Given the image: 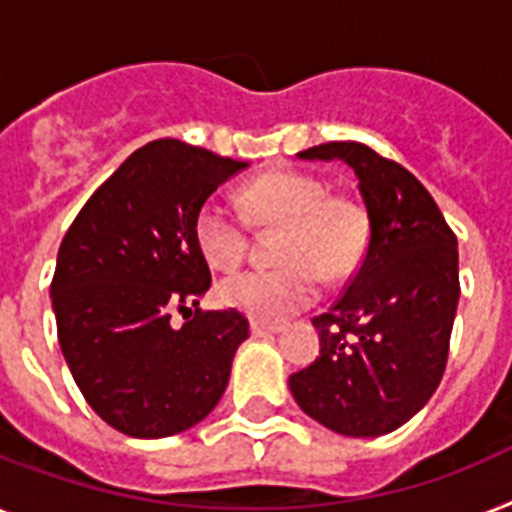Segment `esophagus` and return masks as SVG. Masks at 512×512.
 <instances>
[{
  "label": "esophagus",
  "instance_id": "obj_1",
  "mask_svg": "<svg viewBox=\"0 0 512 512\" xmlns=\"http://www.w3.org/2000/svg\"><path fill=\"white\" fill-rule=\"evenodd\" d=\"M249 331L255 339H265V336H273L281 331V326H268V323H260V321H252L249 323Z\"/></svg>",
  "mask_w": 512,
  "mask_h": 512
}]
</instances>
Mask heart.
<instances>
[{
	"mask_svg": "<svg viewBox=\"0 0 512 512\" xmlns=\"http://www.w3.org/2000/svg\"><path fill=\"white\" fill-rule=\"evenodd\" d=\"M247 218L260 228H281V268L247 270L220 281L218 299L263 323H278L313 305L326 284L342 281L363 260L368 215L344 194H326L323 181L297 170H270L242 189ZM199 255L215 270H234L247 252V226L234 207L207 199L194 218Z\"/></svg>",
	"mask_w": 512,
	"mask_h": 512,
	"instance_id": "heart-1",
	"label": "heart"
}]
</instances>
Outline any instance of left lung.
<instances>
[{"label":"left lung","instance_id":"1","mask_svg":"<svg viewBox=\"0 0 512 512\" xmlns=\"http://www.w3.org/2000/svg\"><path fill=\"white\" fill-rule=\"evenodd\" d=\"M299 160H342L368 213V249L344 294L313 321L315 363L289 376L297 405L342 436L400 429L442 381L460 299L458 239L423 184L357 141Z\"/></svg>","mask_w":512,"mask_h":512}]
</instances>
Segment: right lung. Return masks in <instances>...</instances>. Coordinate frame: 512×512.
<instances>
[{
    "label": "right lung",
    "mask_w": 512,
    "mask_h": 512,
    "mask_svg": "<svg viewBox=\"0 0 512 512\" xmlns=\"http://www.w3.org/2000/svg\"><path fill=\"white\" fill-rule=\"evenodd\" d=\"M249 162L178 139L136 149L83 205L57 252L52 310L60 350L91 410L120 434L162 439L213 413L249 323L191 313L210 289L194 242L207 197Z\"/></svg>",
    "instance_id": "add662e5"
}]
</instances>
